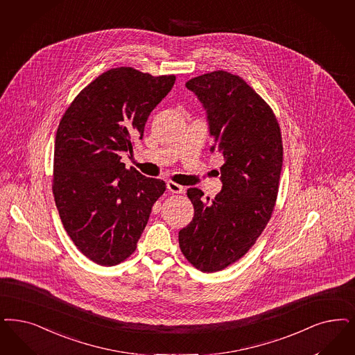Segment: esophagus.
Returning <instances> with one entry per match:
<instances>
[{"label":"esophagus","instance_id":"34e87169","mask_svg":"<svg viewBox=\"0 0 355 355\" xmlns=\"http://www.w3.org/2000/svg\"><path fill=\"white\" fill-rule=\"evenodd\" d=\"M166 187H168V190H169L171 193H174V194H182L184 191V186L175 184V182H173V181H168V182H166Z\"/></svg>","mask_w":355,"mask_h":355}]
</instances>
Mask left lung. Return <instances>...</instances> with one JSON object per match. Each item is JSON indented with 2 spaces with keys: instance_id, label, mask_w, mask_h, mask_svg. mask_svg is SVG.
I'll list each match as a JSON object with an SVG mask.
<instances>
[{
  "instance_id": "1",
  "label": "left lung",
  "mask_w": 355,
  "mask_h": 355,
  "mask_svg": "<svg viewBox=\"0 0 355 355\" xmlns=\"http://www.w3.org/2000/svg\"><path fill=\"white\" fill-rule=\"evenodd\" d=\"M186 87L207 112L209 150L224 164L223 187L212 202H203L196 187L187 190L194 218L178 241L193 266L215 272L243 257L269 223L283 164L281 128L269 105L236 74H202Z\"/></svg>"
}]
</instances>
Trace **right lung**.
I'll use <instances>...</instances> for the list:
<instances>
[{
  "label": "right lung",
  "instance_id": "obj_1",
  "mask_svg": "<svg viewBox=\"0 0 355 355\" xmlns=\"http://www.w3.org/2000/svg\"><path fill=\"white\" fill-rule=\"evenodd\" d=\"M175 76L153 77L114 68L80 92L62 115L55 139L52 191L77 249L114 266L130 257L166 184L125 169L122 155L141 139L150 111Z\"/></svg>",
  "mask_w": 355,
  "mask_h": 355
}]
</instances>
